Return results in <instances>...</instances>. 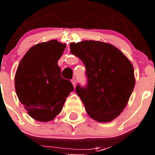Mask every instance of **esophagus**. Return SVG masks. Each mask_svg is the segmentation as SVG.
I'll return each instance as SVG.
<instances>
[{"label":"esophagus","instance_id":"34e87169","mask_svg":"<svg viewBox=\"0 0 155 155\" xmlns=\"http://www.w3.org/2000/svg\"><path fill=\"white\" fill-rule=\"evenodd\" d=\"M71 82L72 84H73V85H74V87H75V86H76V80H75V79H72Z\"/></svg>","mask_w":155,"mask_h":155}]
</instances>
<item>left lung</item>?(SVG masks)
<instances>
[{
	"mask_svg": "<svg viewBox=\"0 0 155 155\" xmlns=\"http://www.w3.org/2000/svg\"><path fill=\"white\" fill-rule=\"evenodd\" d=\"M70 52L85 66L86 84H78L76 93L90 117L110 122L126 107L135 85L134 68L116 47L96 41L70 43Z\"/></svg>",
	"mask_w": 155,
	"mask_h": 155,
	"instance_id": "obj_1",
	"label": "left lung"
}]
</instances>
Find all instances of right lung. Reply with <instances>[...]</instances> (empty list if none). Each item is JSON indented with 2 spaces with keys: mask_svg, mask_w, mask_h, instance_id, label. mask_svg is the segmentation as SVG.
<instances>
[{
  "mask_svg": "<svg viewBox=\"0 0 155 155\" xmlns=\"http://www.w3.org/2000/svg\"><path fill=\"white\" fill-rule=\"evenodd\" d=\"M65 48V44L56 40L36 45L28 49L17 67V97L28 114L39 122L54 119L74 91L70 81L61 76L58 65Z\"/></svg>",
  "mask_w": 155,
  "mask_h": 155,
  "instance_id": "right-lung-1",
  "label": "right lung"
}]
</instances>
